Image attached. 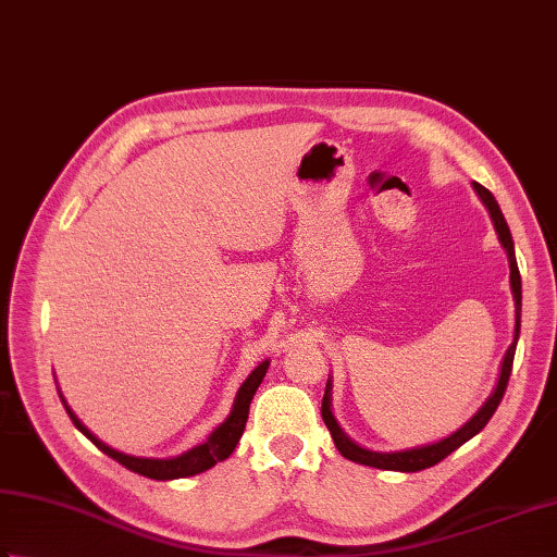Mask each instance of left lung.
<instances>
[{"label": "left lung", "instance_id": "1", "mask_svg": "<svg viewBox=\"0 0 557 557\" xmlns=\"http://www.w3.org/2000/svg\"><path fill=\"white\" fill-rule=\"evenodd\" d=\"M475 193L481 195V200L485 202L490 216H493V224H495V232L499 236V244L505 246L507 250V258H509V282H511V294H515V304H517V325H515V343L509 345V350L505 355V362H503V372H499V381H497V388L495 394L485 400V406L475 412L471 422H466L459 432H454L451 437H446L437 444H430V446H420V449H410V451H398V454H379V451H367L362 446H357L347 434L337 428V422L331 412V384L325 386V394H323V403H321V416L325 428L331 430V437L337 446V451H341L345 459H350L355 463H362V466H372V468H384V471H403V473H416V471H424V468H430L434 463L444 461L446 456L451 451L459 449L461 444H466L468 440H473L478 432H481L485 424L490 422V418L495 416V410L499 403H503V396L507 391V381L511 374V362H515V350H517V337H519V319H521V277H519V268H517V258H515V242H511V234H509V226L503 216V210H499L497 200L493 198V193L487 188H483L481 183H473Z\"/></svg>", "mask_w": 557, "mask_h": 557}]
</instances>
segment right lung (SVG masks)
I'll list each match as a JSON object with an SVG mask.
<instances>
[{"label": "right lung", "instance_id": "right-lung-1", "mask_svg": "<svg viewBox=\"0 0 557 557\" xmlns=\"http://www.w3.org/2000/svg\"><path fill=\"white\" fill-rule=\"evenodd\" d=\"M268 364L270 362L258 364L253 372L248 374V379L244 381V386L238 388V396H236L232 416H228L220 424V428H216L210 434V440H207L200 446H195V449H190V451H185L183 456H176V459H137V456L120 454V451L111 449V446H106L98 437H94V434L86 430L79 420H76L74 412L67 406H64V408H67L74 428L79 430L84 437H89L103 454L111 456V459H115L117 463H123L125 468H129V471H135L139 475H145V478H151V481H173V478L198 475V473L207 471V468H212V466H216L220 461H224V459H228V456H232V451L236 449V444H238V440H242V434L246 430L250 400H253L260 381H263V376L268 372Z\"/></svg>", "mask_w": 557, "mask_h": 557}]
</instances>
